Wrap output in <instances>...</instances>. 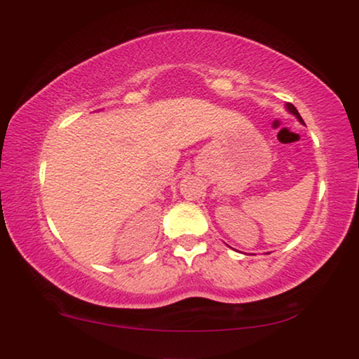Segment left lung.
Returning <instances> with one entry per match:
<instances>
[{"label":"left lung","instance_id":"obj_1","mask_svg":"<svg viewBox=\"0 0 359 359\" xmlns=\"http://www.w3.org/2000/svg\"><path fill=\"white\" fill-rule=\"evenodd\" d=\"M287 109H289V111H291V112H292V114H294V116H296V117H297V119L302 122V117H301V116H299V112H297V109H296V107H294L292 104H287Z\"/></svg>","mask_w":359,"mask_h":359}]
</instances>
